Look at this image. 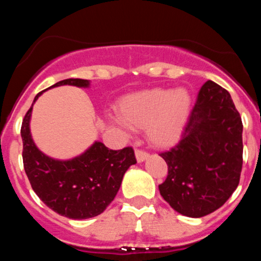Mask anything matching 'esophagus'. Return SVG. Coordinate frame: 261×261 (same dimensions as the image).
<instances>
[{"mask_svg":"<svg viewBox=\"0 0 261 261\" xmlns=\"http://www.w3.org/2000/svg\"><path fill=\"white\" fill-rule=\"evenodd\" d=\"M135 154H136V160L137 162H143L145 160H147L149 153L148 152L143 151V149H136V152H135Z\"/></svg>","mask_w":261,"mask_h":261,"instance_id":"esophagus-1","label":"esophagus"}]
</instances>
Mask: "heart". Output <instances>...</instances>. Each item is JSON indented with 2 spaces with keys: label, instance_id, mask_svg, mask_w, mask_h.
I'll use <instances>...</instances> for the list:
<instances>
[{
  "label": "heart",
  "instance_id": "heart-1",
  "mask_svg": "<svg viewBox=\"0 0 261 261\" xmlns=\"http://www.w3.org/2000/svg\"><path fill=\"white\" fill-rule=\"evenodd\" d=\"M193 109L187 89L152 88L127 95L119 103V124L145 128L148 142L169 147L180 139Z\"/></svg>",
  "mask_w": 261,
  "mask_h": 261
}]
</instances>
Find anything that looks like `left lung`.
<instances>
[{"label": "left lung", "mask_w": 261, "mask_h": 261, "mask_svg": "<svg viewBox=\"0 0 261 261\" xmlns=\"http://www.w3.org/2000/svg\"><path fill=\"white\" fill-rule=\"evenodd\" d=\"M242 131L229 93L212 81L203 83L181 140L160 153L168 175L158 188L176 212L202 217L229 199L241 179Z\"/></svg>", "instance_id": "left-lung-1"}]
</instances>
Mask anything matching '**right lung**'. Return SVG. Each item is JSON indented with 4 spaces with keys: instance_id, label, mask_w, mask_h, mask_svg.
<instances>
[{
    "instance_id": "obj_1",
    "label": "right lung",
    "mask_w": 261,
    "mask_h": 261,
    "mask_svg": "<svg viewBox=\"0 0 261 261\" xmlns=\"http://www.w3.org/2000/svg\"><path fill=\"white\" fill-rule=\"evenodd\" d=\"M88 87L87 80L68 79L58 86ZM44 91L35 95L34 101ZM32 107L23 119V166L33 190L47 207L61 216L85 220L98 216L113 201L128 167L136 163L133 147L109 149L95 142L80 157L56 161L45 155L33 142L29 130Z\"/></svg>"
}]
</instances>
